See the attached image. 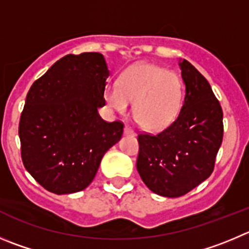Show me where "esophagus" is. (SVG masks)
<instances>
[{
  "instance_id": "34e87169",
  "label": "esophagus",
  "mask_w": 249,
  "mask_h": 249,
  "mask_svg": "<svg viewBox=\"0 0 249 249\" xmlns=\"http://www.w3.org/2000/svg\"><path fill=\"white\" fill-rule=\"evenodd\" d=\"M124 134H125V135L135 136V131H134V130H132L130 126H125L124 127Z\"/></svg>"
}]
</instances>
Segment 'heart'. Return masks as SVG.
Returning <instances> with one entry per match:
<instances>
[{
	"label": "heart",
	"instance_id": "heart-1",
	"mask_svg": "<svg viewBox=\"0 0 249 249\" xmlns=\"http://www.w3.org/2000/svg\"><path fill=\"white\" fill-rule=\"evenodd\" d=\"M184 88L177 73L157 65L140 62L127 67L117 86L104 89L103 98L110 110L125 114L132 102V114L146 130L168 127L182 109Z\"/></svg>",
	"mask_w": 249,
	"mask_h": 249
}]
</instances>
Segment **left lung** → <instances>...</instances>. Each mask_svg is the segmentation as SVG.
I'll return each mask as SVG.
<instances>
[{
	"label": "left lung",
	"instance_id": "8db88e82",
	"mask_svg": "<svg viewBox=\"0 0 249 249\" xmlns=\"http://www.w3.org/2000/svg\"><path fill=\"white\" fill-rule=\"evenodd\" d=\"M185 96L178 118L157 135L140 134L136 168L151 192L178 198L213 171L224 136L222 109L210 85L187 60H179Z\"/></svg>",
	"mask_w": 249,
	"mask_h": 249
}]
</instances>
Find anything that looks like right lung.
<instances>
[{
    "mask_svg": "<svg viewBox=\"0 0 249 249\" xmlns=\"http://www.w3.org/2000/svg\"><path fill=\"white\" fill-rule=\"evenodd\" d=\"M109 70L99 53L66 55L32 85L20 115L22 161L54 194H72L96 177L104 153L124 125L98 114Z\"/></svg>",
    "mask_w": 249,
    "mask_h": 249,
    "instance_id": "1",
    "label": "right lung"
}]
</instances>
